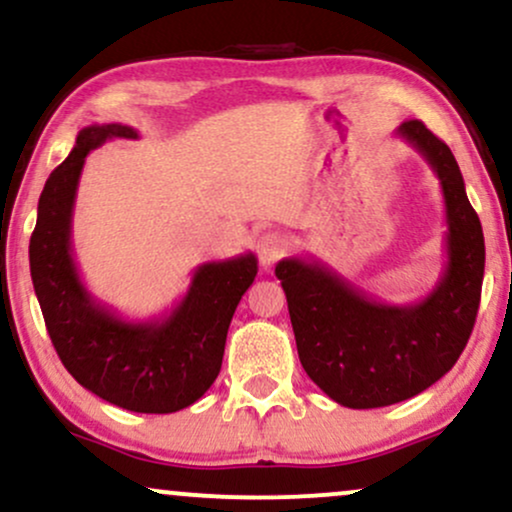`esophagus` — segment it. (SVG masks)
<instances>
[{
	"instance_id": "1",
	"label": "esophagus",
	"mask_w": 512,
	"mask_h": 512,
	"mask_svg": "<svg viewBox=\"0 0 512 512\" xmlns=\"http://www.w3.org/2000/svg\"><path fill=\"white\" fill-rule=\"evenodd\" d=\"M283 252H286V240H283L281 233H262L260 240H257V255H260V264L264 269H272Z\"/></svg>"
}]
</instances>
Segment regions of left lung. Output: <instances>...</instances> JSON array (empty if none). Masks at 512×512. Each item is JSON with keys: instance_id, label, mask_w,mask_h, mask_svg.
I'll list each match as a JSON object with an SVG mask.
<instances>
[{"instance_id": "8db88e82", "label": "left lung", "mask_w": 512, "mask_h": 512, "mask_svg": "<svg viewBox=\"0 0 512 512\" xmlns=\"http://www.w3.org/2000/svg\"><path fill=\"white\" fill-rule=\"evenodd\" d=\"M396 133L441 181L446 267L434 291L417 303L386 305L324 262L286 257L276 264L307 377L353 410L400 403L436 384L465 350L482 298L484 233L451 147L417 119Z\"/></svg>"}]
</instances>
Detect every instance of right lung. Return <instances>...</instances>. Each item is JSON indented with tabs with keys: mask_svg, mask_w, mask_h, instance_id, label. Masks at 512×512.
Returning <instances> with one entry per match:
<instances>
[{
	"mask_svg": "<svg viewBox=\"0 0 512 512\" xmlns=\"http://www.w3.org/2000/svg\"><path fill=\"white\" fill-rule=\"evenodd\" d=\"M138 138L121 123L88 126L52 171L30 236V276L59 360L83 389L131 412L166 415L193 405L214 384L233 312L257 276L252 252L195 269L169 315L131 322L97 303L80 281L71 250L76 190L90 150Z\"/></svg>",
	"mask_w": 512,
	"mask_h": 512,
	"instance_id": "add662e5",
	"label": "right lung"
}]
</instances>
